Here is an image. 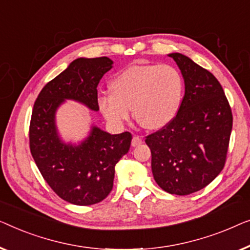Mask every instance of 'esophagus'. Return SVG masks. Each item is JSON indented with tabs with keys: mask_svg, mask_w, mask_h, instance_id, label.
<instances>
[{
	"mask_svg": "<svg viewBox=\"0 0 250 250\" xmlns=\"http://www.w3.org/2000/svg\"><path fill=\"white\" fill-rule=\"evenodd\" d=\"M142 143H143V139L140 138L139 136H133V138H132V140H131V145H132L133 147L140 145V144H142Z\"/></svg>",
	"mask_w": 250,
	"mask_h": 250,
	"instance_id": "esophagus-1",
	"label": "esophagus"
}]
</instances>
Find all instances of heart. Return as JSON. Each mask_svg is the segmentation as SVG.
<instances>
[{
  "label": "heart",
  "instance_id": "1",
  "mask_svg": "<svg viewBox=\"0 0 250 250\" xmlns=\"http://www.w3.org/2000/svg\"><path fill=\"white\" fill-rule=\"evenodd\" d=\"M112 94L98 96L106 120L121 125L133 117L147 129H159L173 120L181 106L185 83L173 65L150 63L129 66L114 77Z\"/></svg>",
  "mask_w": 250,
  "mask_h": 250
}]
</instances>
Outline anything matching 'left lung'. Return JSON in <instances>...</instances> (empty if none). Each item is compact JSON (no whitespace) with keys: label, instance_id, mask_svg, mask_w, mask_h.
Masks as SVG:
<instances>
[{"label":"left lung","instance_id":"8db88e82","mask_svg":"<svg viewBox=\"0 0 250 250\" xmlns=\"http://www.w3.org/2000/svg\"><path fill=\"white\" fill-rule=\"evenodd\" d=\"M185 79V95L173 120L146 136L156 184L186 196L209 185L223 170L232 130L229 101L215 77L188 56L168 54Z\"/></svg>","mask_w":250,"mask_h":250}]
</instances>
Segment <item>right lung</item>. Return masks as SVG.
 Returning <instances> with one entry per match:
<instances>
[{"instance_id": "1", "label": "right lung", "mask_w": 250, "mask_h": 250, "mask_svg": "<svg viewBox=\"0 0 250 250\" xmlns=\"http://www.w3.org/2000/svg\"><path fill=\"white\" fill-rule=\"evenodd\" d=\"M106 56L77 59L43 87L34 104L29 125V147L44 180L65 202L79 206L97 204L113 188L114 167L129 152V131L111 135L93 126L78 146L59 138L55 111L64 100H75L98 111L97 86L112 68Z\"/></svg>"}]
</instances>
